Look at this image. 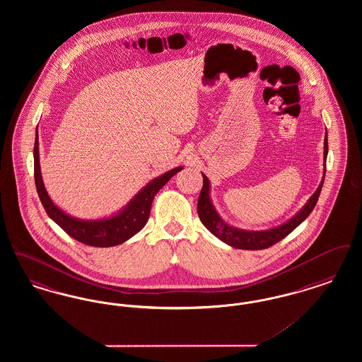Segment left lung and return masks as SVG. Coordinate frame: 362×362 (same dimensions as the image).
<instances>
[{"label":"left lung","instance_id":"obj_1","mask_svg":"<svg viewBox=\"0 0 362 362\" xmlns=\"http://www.w3.org/2000/svg\"><path fill=\"white\" fill-rule=\"evenodd\" d=\"M327 153L328 142L327 134H326V139H325V161L327 158ZM325 175H326V170H325ZM202 176H204V186L201 189V194H199V198H198V206H197L198 207L199 220L216 238L224 241L228 245H232V247L240 248V250L269 248V247L274 245L278 241L282 240L284 238H286L292 230H294L298 225L301 224L310 216V211L313 210V207L319 199L320 191L323 187V182H325V179H322V183L319 185V187L315 191V194L310 197V201L293 217L292 220H289L285 224L276 226L274 229L251 232V230L236 229V228L226 224L221 220V217L217 214V211L214 210V207L211 205V201H210V197H209V180H207V177L204 173H202Z\"/></svg>","mask_w":362,"mask_h":362}]
</instances>
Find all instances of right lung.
I'll use <instances>...</instances> for the list:
<instances>
[{
    "label": "right lung",
    "instance_id": "right-lung-1",
    "mask_svg": "<svg viewBox=\"0 0 362 362\" xmlns=\"http://www.w3.org/2000/svg\"><path fill=\"white\" fill-rule=\"evenodd\" d=\"M39 142L37 133L34 145V176L36 191L46 213L52 221L59 225L69 236L86 245L92 247H112L129 240L138 233L149 218L151 207L157 191L161 189L175 173H179L182 167L173 168L171 171L156 177L148 186H145L136 195V198L118 213L117 216L99 220V221H84L73 218L65 214L61 209L52 204L47 191L43 186L40 165H39Z\"/></svg>",
    "mask_w": 362,
    "mask_h": 362
}]
</instances>
